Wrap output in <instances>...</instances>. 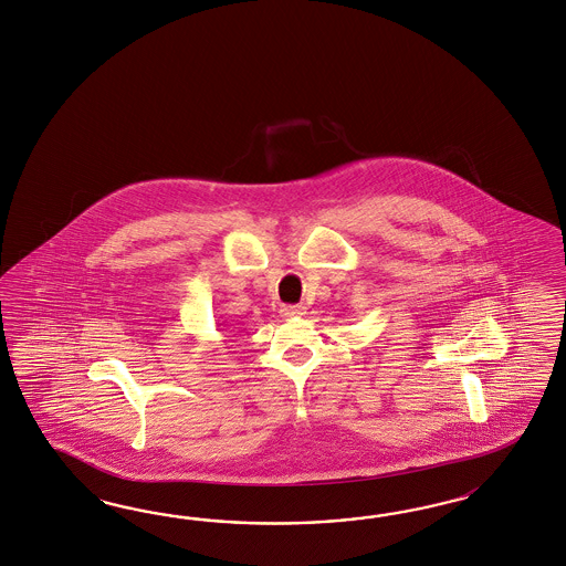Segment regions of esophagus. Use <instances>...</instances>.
I'll return each instance as SVG.
<instances>
[{
    "instance_id": "obj_1",
    "label": "esophagus",
    "mask_w": 566,
    "mask_h": 566,
    "mask_svg": "<svg viewBox=\"0 0 566 566\" xmlns=\"http://www.w3.org/2000/svg\"><path fill=\"white\" fill-rule=\"evenodd\" d=\"M306 314L304 306H283L281 307V316L283 318H302Z\"/></svg>"
}]
</instances>
